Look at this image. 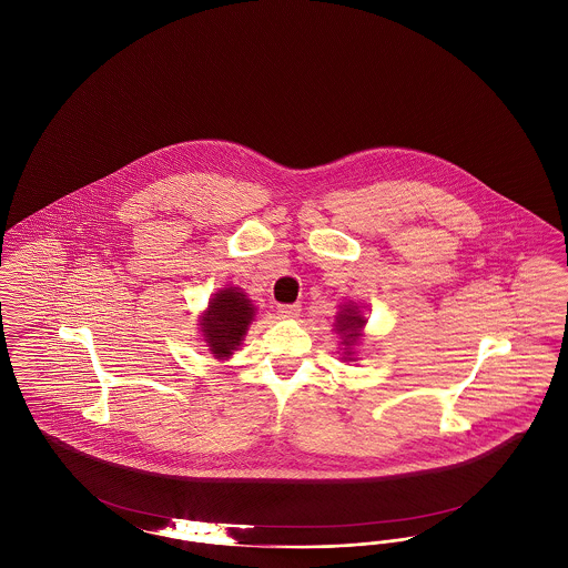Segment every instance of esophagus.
<instances>
[{
  "label": "esophagus",
  "instance_id": "34e87169",
  "mask_svg": "<svg viewBox=\"0 0 568 568\" xmlns=\"http://www.w3.org/2000/svg\"><path fill=\"white\" fill-rule=\"evenodd\" d=\"M276 313L281 317H297L300 315V304H278Z\"/></svg>",
  "mask_w": 568,
  "mask_h": 568
}]
</instances>
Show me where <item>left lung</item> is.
Segmentation results:
<instances>
[{
    "mask_svg": "<svg viewBox=\"0 0 568 568\" xmlns=\"http://www.w3.org/2000/svg\"><path fill=\"white\" fill-rule=\"evenodd\" d=\"M366 324V320L359 315V311L355 306H345V311L338 313L336 317V329L343 334V345L345 347H352L359 336V329L362 325ZM347 355H352V352H345ZM352 359V357H349Z\"/></svg>",
    "mask_w": 568,
    "mask_h": 568,
    "instance_id": "obj_1",
    "label": "left lung"
}]
</instances>
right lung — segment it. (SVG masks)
Segmentation results:
<instances>
[{
    "label": "right lung",
    "mask_w": 568,
    "mask_h": 568,
    "mask_svg": "<svg viewBox=\"0 0 568 568\" xmlns=\"http://www.w3.org/2000/svg\"><path fill=\"white\" fill-rule=\"evenodd\" d=\"M253 313L255 308L251 300L241 294L239 287H227L215 294L200 324L211 353H215L216 357H227L236 352L246 334V325L253 320Z\"/></svg>",
    "instance_id": "right-lung-1"
}]
</instances>
